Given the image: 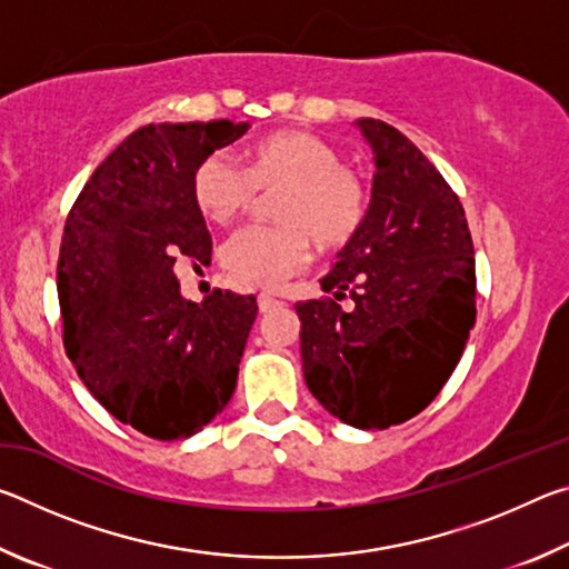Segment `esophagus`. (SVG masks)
I'll return each mask as SVG.
<instances>
[{"instance_id":"1","label":"esophagus","mask_w":569,"mask_h":569,"mask_svg":"<svg viewBox=\"0 0 569 569\" xmlns=\"http://www.w3.org/2000/svg\"><path fill=\"white\" fill-rule=\"evenodd\" d=\"M276 306H281V301H278V298L268 296V293H261V296H258V308H261L263 313H268V311H271V308H276Z\"/></svg>"}]
</instances>
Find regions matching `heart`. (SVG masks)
I'll list each match as a JSON object with an SVG mask.
<instances>
[{
    "label": "heart",
    "instance_id": "heart-1",
    "mask_svg": "<svg viewBox=\"0 0 569 569\" xmlns=\"http://www.w3.org/2000/svg\"><path fill=\"white\" fill-rule=\"evenodd\" d=\"M246 170L218 150L190 178L192 203L208 223L226 226L256 203L258 190L276 192L278 226H250L220 248V263L238 281L278 288L311 261V238L339 248L359 233L369 198L359 172L341 162L331 142L308 130L266 134L246 150Z\"/></svg>",
    "mask_w": 569,
    "mask_h": 569
}]
</instances>
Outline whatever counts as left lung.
<instances>
[{
	"label": "left lung",
	"instance_id": "8db88e82",
	"mask_svg": "<svg viewBox=\"0 0 569 569\" xmlns=\"http://www.w3.org/2000/svg\"><path fill=\"white\" fill-rule=\"evenodd\" d=\"M377 156L366 220L321 278L331 298L296 303L308 389L359 429H387L435 401L477 319L465 208L389 122H356ZM349 295L355 308L338 303Z\"/></svg>",
	"mask_w": 569,
	"mask_h": 569
}]
</instances>
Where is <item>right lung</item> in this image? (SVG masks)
<instances>
[{"label": "right lung", "instance_id": "1", "mask_svg": "<svg viewBox=\"0 0 569 569\" xmlns=\"http://www.w3.org/2000/svg\"><path fill=\"white\" fill-rule=\"evenodd\" d=\"M248 122L146 124L114 148L77 196L57 261L64 351L114 419L172 441L196 435L236 391L256 296L186 301L172 266L210 263L192 203L200 160Z\"/></svg>", "mask_w": 569, "mask_h": 569}]
</instances>
